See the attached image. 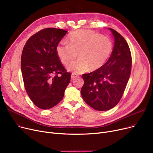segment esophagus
Instances as JSON below:
<instances>
[{
  "label": "esophagus",
  "mask_w": 153,
  "mask_h": 153,
  "mask_svg": "<svg viewBox=\"0 0 153 153\" xmlns=\"http://www.w3.org/2000/svg\"><path fill=\"white\" fill-rule=\"evenodd\" d=\"M77 76H78V75H77V74H74V73H72V74H71V79L72 80V79H74V78L77 77Z\"/></svg>",
  "instance_id": "34e87169"
}]
</instances>
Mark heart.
<instances>
[{
  "mask_svg": "<svg viewBox=\"0 0 153 153\" xmlns=\"http://www.w3.org/2000/svg\"><path fill=\"white\" fill-rule=\"evenodd\" d=\"M113 44L107 37L91 30H78L68 36L67 43L59 44L56 48L59 60L68 65L78 55L79 60L68 66V70L81 73L88 69L95 71L102 68L110 57Z\"/></svg>",
  "mask_w": 153,
  "mask_h": 153,
  "instance_id": "obj_1",
  "label": "heart"
}]
</instances>
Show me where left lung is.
<instances>
[{
  "label": "left lung",
  "instance_id": "1",
  "mask_svg": "<svg viewBox=\"0 0 153 153\" xmlns=\"http://www.w3.org/2000/svg\"><path fill=\"white\" fill-rule=\"evenodd\" d=\"M114 39L112 54L102 68L82 74L84 101L97 111H108L116 105L123 95L131 74L132 58L124 38L109 28Z\"/></svg>",
  "mask_w": 153,
  "mask_h": 153
}]
</instances>
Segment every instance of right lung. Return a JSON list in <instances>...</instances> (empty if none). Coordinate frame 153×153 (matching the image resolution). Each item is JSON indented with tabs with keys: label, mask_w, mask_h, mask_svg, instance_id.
<instances>
[{
	"label": "right lung",
	"mask_w": 153,
	"mask_h": 153,
	"mask_svg": "<svg viewBox=\"0 0 153 153\" xmlns=\"http://www.w3.org/2000/svg\"><path fill=\"white\" fill-rule=\"evenodd\" d=\"M68 31L44 29L31 36L21 56L25 89L37 107L49 109L63 99L71 74L66 72L56 54V46Z\"/></svg>",
	"instance_id": "right-lung-1"
}]
</instances>
